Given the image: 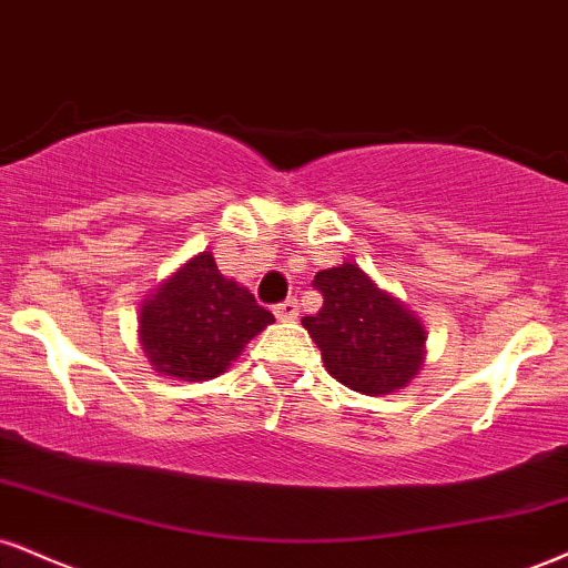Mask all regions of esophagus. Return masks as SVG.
Listing matches in <instances>:
<instances>
[{
	"instance_id": "1",
	"label": "esophagus",
	"mask_w": 568,
	"mask_h": 568,
	"mask_svg": "<svg viewBox=\"0 0 568 568\" xmlns=\"http://www.w3.org/2000/svg\"><path fill=\"white\" fill-rule=\"evenodd\" d=\"M275 317L280 323H293V320H298V302L296 298H285L283 304L275 306Z\"/></svg>"
}]
</instances>
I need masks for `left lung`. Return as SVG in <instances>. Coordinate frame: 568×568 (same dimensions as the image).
Segmentation results:
<instances>
[{
	"label": "left lung",
	"instance_id": "obj_1",
	"mask_svg": "<svg viewBox=\"0 0 568 568\" xmlns=\"http://www.w3.org/2000/svg\"><path fill=\"white\" fill-rule=\"evenodd\" d=\"M323 306L302 323L333 378L367 396L392 394L415 378L426 331L420 320L373 283L357 264L317 272Z\"/></svg>",
	"mask_w": 568,
	"mask_h": 568
}]
</instances>
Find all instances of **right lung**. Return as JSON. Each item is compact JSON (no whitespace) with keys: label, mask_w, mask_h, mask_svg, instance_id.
<instances>
[{"label":"right lung","mask_w":568,"mask_h":568,"mask_svg":"<svg viewBox=\"0 0 568 568\" xmlns=\"http://www.w3.org/2000/svg\"><path fill=\"white\" fill-rule=\"evenodd\" d=\"M275 323L248 291L222 277L209 251L174 272L140 314V338L155 371L182 381L216 378L256 333Z\"/></svg>","instance_id":"1"}]
</instances>
